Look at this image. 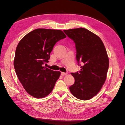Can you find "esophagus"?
I'll return each instance as SVG.
<instances>
[{
  "instance_id": "esophagus-1",
  "label": "esophagus",
  "mask_w": 125,
  "mask_h": 125,
  "mask_svg": "<svg viewBox=\"0 0 125 125\" xmlns=\"http://www.w3.org/2000/svg\"><path fill=\"white\" fill-rule=\"evenodd\" d=\"M67 74V73H63V72H62V73H61V74L62 75V76H63V75H66Z\"/></svg>"
}]
</instances>
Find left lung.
I'll list each match as a JSON object with an SVG mask.
<instances>
[{
  "label": "left lung",
  "mask_w": 125,
  "mask_h": 125,
  "mask_svg": "<svg viewBox=\"0 0 125 125\" xmlns=\"http://www.w3.org/2000/svg\"><path fill=\"white\" fill-rule=\"evenodd\" d=\"M73 40L76 48V58L81 70L71 73L74 83L69 87L73 95L78 99L88 100L101 90L106 79L109 59L100 37L84 28L63 30Z\"/></svg>",
  "instance_id": "obj_1"
}]
</instances>
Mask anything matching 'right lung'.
Wrapping results in <instances>:
<instances>
[{
  "label": "right lung",
  "mask_w": 125,
  "mask_h": 125,
  "mask_svg": "<svg viewBox=\"0 0 125 125\" xmlns=\"http://www.w3.org/2000/svg\"><path fill=\"white\" fill-rule=\"evenodd\" d=\"M66 37L59 30L37 29L18 43L14 67L18 79L30 95L37 99L47 96L54 89L60 72L43 66L48 62L55 44Z\"/></svg>",
  "instance_id": "right-lung-1"
}]
</instances>
